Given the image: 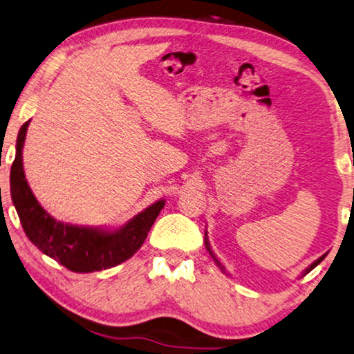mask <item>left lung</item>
<instances>
[{"instance_id":"1","label":"left lung","mask_w":354,"mask_h":354,"mask_svg":"<svg viewBox=\"0 0 354 354\" xmlns=\"http://www.w3.org/2000/svg\"><path fill=\"white\" fill-rule=\"evenodd\" d=\"M205 248H207V250H209L210 257H212V259H214V261H215V263H216V266H218V268H220V269H221L223 272H225V268H223V264L220 263V261H218V259H216V257H215V254H214V252H212V248H210V243H209V241H207V232H205ZM324 257H326V254H323V257H322V258H318L317 261H315V263H312V264H310V266H308V268L306 269V272H304V275H307L310 270H312V269H315V268H317V266H318L319 263H322V261L324 259Z\"/></svg>"}]
</instances>
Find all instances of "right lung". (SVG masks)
<instances>
[{
	"label": "right lung",
	"mask_w": 354,
	"mask_h": 354,
	"mask_svg": "<svg viewBox=\"0 0 354 354\" xmlns=\"http://www.w3.org/2000/svg\"><path fill=\"white\" fill-rule=\"evenodd\" d=\"M28 124L30 120L21 124L10 167V196L26 237L47 257L79 274L111 269L131 258L142 247L151 225L165 207V199L156 201L115 231L57 221L41 207L25 178L21 150Z\"/></svg>",
	"instance_id": "obj_1"
}]
</instances>
